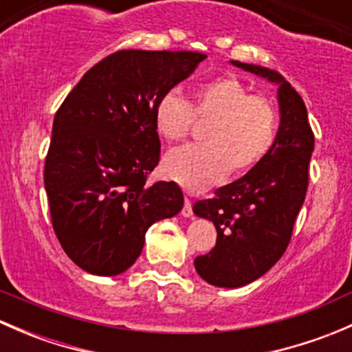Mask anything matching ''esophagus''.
Returning <instances> with one entry per match:
<instances>
[{"label":"esophagus","instance_id":"34e87169","mask_svg":"<svg viewBox=\"0 0 352 352\" xmlns=\"http://www.w3.org/2000/svg\"><path fill=\"white\" fill-rule=\"evenodd\" d=\"M182 214L186 216V218H190V216H192V202H190L189 197H186V201H184Z\"/></svg>","mask_w":352,"mask_h":352}]
</instances>
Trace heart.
Returning <instances> with one entry per match:
<instances>
[{
	"label": "heart",
	"instance_id": "b5f03b06",
	"mask_svg": "<svg viewBox=\"0 0 352 352\" xmlns=\"http://www.w3.org/2000/svg\"><path fill=\"white\" fill-rule=\"evenodd\" d=\"M155 127L166 141L189 136L196 117L209 120L204 146H184L165 158L166 175L189 192H202L221 182L228 172L242 177L267 156L278 133L274 102L235 76H218L197 85L192 107L175 90L155 104Z\"/></svg>",
	"mask_w": 352,
	"mask_h": 352
}]
</instances>
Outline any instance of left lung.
Returning <instances> with one entry per match:
<instances>
[{"label":"left lung","instance_id":"left-lung-1","mask_svg":"<svg viewBox=\"0 0 352 352\" xmlns=\"http://www.w3.org/2000/svg\"><path fill=\"white\" fill-rule=\"evenodd\" d=\"M232 65L279 85L281 122L271 151L255 168L192 208L218 232L214 248L194 261L197 274L218 287L248 285L283 257L307 196L315 144L303 98L278 71L240 61Z\"/></svg>","mask_w":352,"mask_h":352}]
</instances>
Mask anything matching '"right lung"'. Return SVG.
<instances>
[{"label": "right lung", "mask_w": 352, "mask_h": 352, "mask_svg": "<svg viewBox=\"0 0 352 352\" xmlns=\"http://www.w3.org/2000/svg\"><path fill=\"white\" fill-rule=\"evenodd\" d=\"M204 59L190 51H117L90 67L56 112L45 192L56 236L83 271H127L148 228L182 209L175 182H146L162 146L155 104Z\"/></svg>", "instance_id": "1"}]
</instances>
